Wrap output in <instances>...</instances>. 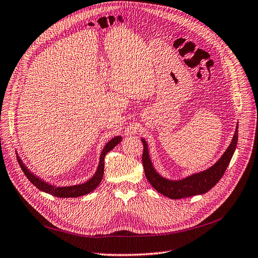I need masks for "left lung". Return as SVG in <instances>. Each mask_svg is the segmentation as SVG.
Instances as JSON below:
<instances>
[{
    "instance_id": "left-lung-1",
    "label": "left lung",
    "mask_w": 258,
    "mask_h": 258,
    "mask_svg": "<svg viewBox=\"0 0 258 258\" xmlns=\"http://www.w3.org/2000/svg\"><path fill=\"white\" fill-rule=\"evenodd\" d=\"M237 140L238 123L236 125V130H235L232 142L216 163L213 164L206 171L192 174L183 179H179V180H171V179L162 177L155 170L150 157L148 143L143 138H141V141L143 143L142 163L144 167L145 177H147L149 182L157 192H159L160 194L171 199H181L194 195L205 194L210 191L220 180L222 175L225 174L232 159L235 149H236Z\"/></svg>"
}]
</instances>
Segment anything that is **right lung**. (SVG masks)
Instances as JSON below:
<instances>
[{
    "mask_svg": "<svg viewBox=\"0 0 258 258\" xmlns=\"http://www.w3.org/2000/svg\"><path fill=\"white\" fill-rule=\"evenodd\" d=\"M121 140H122L121 136H116L113 139H110L105 144V147L103 148V150L101 152V155H100L99 164H98L97 171L94 174V176L86 182L81 183V184H76V185H70V186L52 185L46 181L42 180L41 178H39L38 176L31 173L30 170H28L26 165L23 163V161L20 159L19 156H17V158H18V162L21 166L22 171H23L25 176L28 178V180L33 185H36V187L41 189L42 192H45V193H48L50 195H53L55 197H60V198L80 197V196H83V195H86V194H89L91 192H93L94 189L100 184V182H101L102 178H103V174H104V157L109 151L113 150L117 144H119L121 142Z\"/></svg>",
    "mask_w": 258,
    "mask_h": 258,
    "instance_id": "1",
    "label": "right lung"
}]
</instances>
